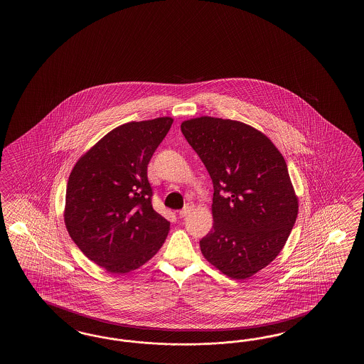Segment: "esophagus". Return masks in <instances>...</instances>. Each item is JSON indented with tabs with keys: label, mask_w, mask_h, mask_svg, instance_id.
Returning a JSON list of instances; mask_svg holds the SVG:
<instances>
[{
	"label": "esophagus",
	"mask_w": 364,
	"mask_h": 364,
	"mask_svg": "<svg viewBox=\"0 0 364 364\" xmlns=\"http://www.w3.org/2000/svg\"><path fill=\"white\" fill-rule=\"evenodd\" d=\"M193 208H195V205H193V204H191V203H187L185 207H183V209H181V210H179L178 216L186 217L187 215H190V213L193 212Z\"/></svg>",
	"instance_id": "esophagus-1"
}]
</instances>
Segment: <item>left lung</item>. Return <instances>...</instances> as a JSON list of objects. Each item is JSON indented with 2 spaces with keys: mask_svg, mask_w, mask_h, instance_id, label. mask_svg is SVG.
<instances>
[{
  "mask_svg": "<svg viewBox=\"0 0 364 364\" xmlns=\"http://www.w3.org/2000/svg\"><path fill=\"white\" fill-rule=\"evenodd\" d=\"M181 132L215 190L201 254L228 277L250 279L279 255L298 216L285 159L267 135L240 121L198 117Z\"/></svg>",
  "mask_w": 364,
  "mask_h": 364,
  "instance_id": "left-lung-1",
  "label": "left lung"
}]
</instances>
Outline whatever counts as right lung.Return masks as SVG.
Returning a JSON list of instances; mask_svg holds the SVG:
<instances>
[{
    "mask_svg": "<svg viewBox=\"0 0 364 364\" xmlns=\"http://www.w3.org/2000/svg\"><path fill=\"white\" fill-rule=\"evenodd\" d=\"M173 118L121 124L70 173L65 225L93 263L110 273L135 271L161 248L171 223L152 208L147 166Z\"/></svg>",
    "mask_w": 364,
    "mask_h": 364,
    "instance_id": "add662e5",
    "label": "right lung"
}]
</instances>
